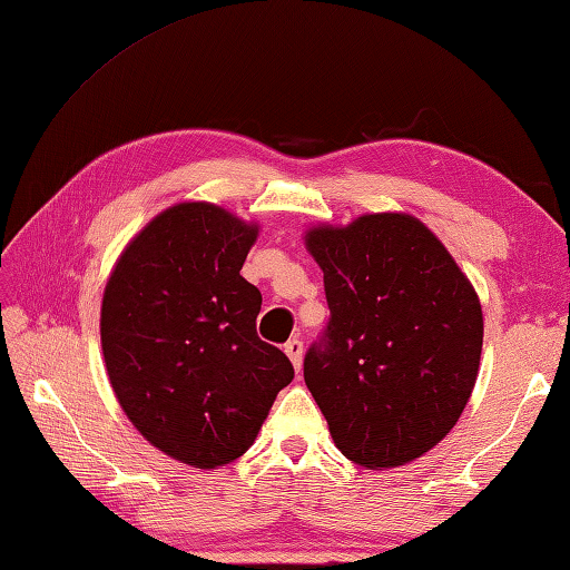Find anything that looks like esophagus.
<instances>
[{"label": "esophagus", "instance_id": "1", "mask_svg": "<svg viewBox=\"0 0 570 570\" xmlns=\"http://www.w3.org/2000/svg\"><path fill=\"white\" fill-rule=\"evenodd\" d=\"M302 350H305V346H302V342L299 340H289L287 344H285V354L289 356V362H293V366L299 371V366H302Z\"/></svg>", "mask_w": 570, "mask_h": 570}]
</instances>
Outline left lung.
<instances>
[{"instance_id":"left-lung-1","label":"left lung","mask_w":570,"mask_h":570,"mask_svg":"<svg viewBox=\"0 0 570 570\" xmlns=\"http://www.w3.org/2000/svg\"><path fill=\"white\" fill-rule=\"evenodd\" d=\"M330 322L305 354V383L344 458L368 470L421 458L458 423L478 381L482 307L421 220L371 214L320 226Z\"/></svg>"}]
</instances>
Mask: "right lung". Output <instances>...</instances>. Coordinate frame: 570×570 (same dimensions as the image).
I'll return each instance as SVG.
<instances>
[{"label": "right lung", "instance_id": "add662e5", "mask_svg": "<svg viewBox=\"0 0 570 570\" xmlns=\"http://www.w3.org/2000/svg\"><path fill=\"white\" fill-rule=\"evenodd\" d=\"M255 236L214 204L171 206L125 248L102 297V356L122 411L202 470L240 458L295 376L255 332L263 297L240 275Z\"/></svg>", "mask_w": 570, "mask_h": 570}]
</instances>
